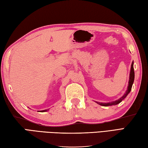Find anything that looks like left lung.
<instances>
[{
  "label": "left lung",
  "instance_id": "8db88e82",
  "mask_svg": "<svg viewBox=\"0 0 148 148\" xmlns=\"http://www.w3.org/2000/svg\"><path fill=\"white\" fill-rule=\"evenodd\" d=\"M134 79H135V72H134V68H133V61L132 64V66H131V71H130V80H129V85L127 86V90L126 91V93L122 96L121 99H118L117 100H115V101L111 102L110 103H101V102H97L99 104L103 106H113V105H116L119 104L120 102H122V100H124L127 95L129 94L130 92L132 90V85L134 82Z\"/></svg>",
  "mask_w": 148,
  "mask_h": 148
}]
</instances>
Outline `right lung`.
<instances>
[{"label": "right lung", "mask_w": 148, "mask_h": 148, "mask_svg": "<svg viewBox=\"0 0 148 148\" xmlns=\"http://www.w3.org/2000/svg\"><path fill=\"white\" fill-rule=\"evenodd\" d=\"M46 111V110H43V111H42V112H44V111Z\"/></svg>", "instance_id": "1"}]
</instances>
